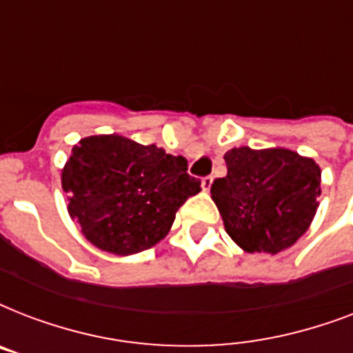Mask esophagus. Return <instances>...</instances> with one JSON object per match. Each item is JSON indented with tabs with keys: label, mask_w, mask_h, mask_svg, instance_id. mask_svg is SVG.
<instances>
[{
	"label": "esophagus",
	"mask_w": 353,
	"mask_h": 353,
	"mask_svg": "<svg viewBox=\"0 0 353 353\" xmlns=\"http://www.w3.org/2000/svg\"><path fill=\"white\" fill-rule=\"evenodd\" d=\"M212 181H214V179H212L210 176H207V177H203V179H201V188H203L205 192H209L210 187H212Z\"/></svg>",
	"instance_id": "1"
}]
</instances>
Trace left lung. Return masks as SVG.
<instances>
[{
    "mask_svg": "<svg viewBox=\"0 0 353 353\" xmlns=\"http://www.w3.org/2000/svg\"><path fill=\"white\" fill-rule=\"evenodd\" d=\"M227 176L210 194L227 234L245 252H276L310 229L321 196V168L288 148L229 150Z\"/></svg>",
    "mask_w": 353,
    "mask_h": 353,
    "instance_id": "obj_1",
    "label": "left lung"
}]
</instances>
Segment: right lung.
Wrapping results in <instances>:
<instances>
[{
	"label": "right lung",
	"instance_id": "obj_1",
	"mask_svg": "<svg viewBox=\"0 0 353 353\" xmlns=\"http://www.w3.org/2000/svg\"><path fill=\"white\" fill-rule=\"evenodd\" d=\"M199 185L181 155L117 133L80 139L62 168L71 220L90 243L117 256L159 243Z\"/></svg>",
	"mask_w": 353,
	"mask_h": 353
}]
</instances>
